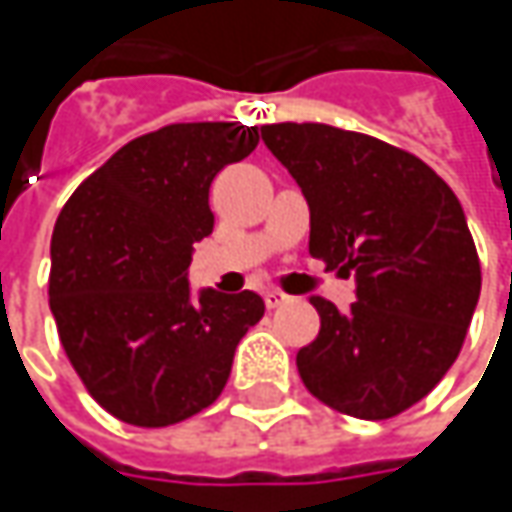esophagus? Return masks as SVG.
<instances>
[{
  "instance_id": "1",
  "label": "esophagus",
  "mask_w": 512,
  "mask_h": 512,
  "mask_svg": "<svg viewBox=\"0 0 512 512\" xmlns=\"http://www.w3.org/2000/svg\"><path fill=\"white\" fill-rule=\"evenodd\" d=\"M265 302H267V307H282L290 302V296H287V293H282V290H267Z\"/></svg>"
}]
</instances>
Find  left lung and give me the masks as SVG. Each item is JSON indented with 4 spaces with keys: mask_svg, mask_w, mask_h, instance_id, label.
<instances>
[{
    "mask_svg": "<svg viewBox=\"0 0 512 512\" xmlns=\"http://www.w3.org/2000/svg\"><path fill=\"white\" fill-rule=\"evenodd\" d=\"M310 207V256L356 276L347 313L322 296L319 336L299 350L305 387L327 407L393 419L456 362L482 290L464 210L419 156L319 122L262 128Z\"/></svg>",
    "mask_w": 512,
    "mask_h": 512,
    "instance_id": "1",
    "label": "left lung"
}]
</instances>
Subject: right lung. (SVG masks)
I'll return each instance as SVG.
<instances>
[{"instance_id":"1","label":"right lung","mask_w":512,"mask_h":512,"mask_svg":"<svg viewBox=\"0 0 512 512\" xmlns=\"http://www.w3.org/2000/svg\"><path fill=\"white\" fill-rule=\"evenodd\" d=\"M259 128L185 122L116 150L73 190L50 239V313L88 393L136 427L185 422L225 390L236 344L265 316L253 290L193 299V245L213 233L216 173Z\"/></svg>"}]
</instances>
